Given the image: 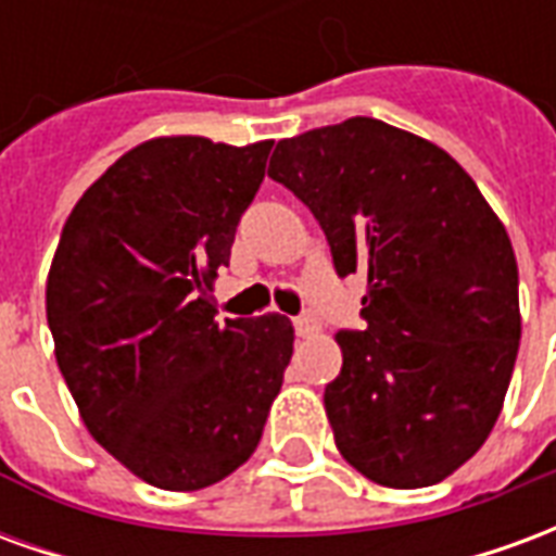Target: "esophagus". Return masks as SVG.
Returning a JSON list of instances; mask_svg holds the SVG:
<instances>
[{
  "label": "esophagus",
  "instance_id": "1",
  "mask_svg": "<svg viewBox=\"0 0 556 556\" xmlns=\"http://www.w3.org/2000/svg\"><path fill=\"white\" fill-rule=\"evenodd\" d=\"M294 330H298V337L309 339L315 337L321 327H318V318H313V315H301V318H294Z\"/></svg>",
  "mask_w": 556,
  "mask_h": 556
}]
</instances>
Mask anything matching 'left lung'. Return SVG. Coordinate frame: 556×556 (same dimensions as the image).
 <instances>
[{
	"label": "left lung",
	"instance_id": "8db88e82",
	"mask_svg": "<svg viewBox=\"0 0 556 556\" xmlns=\"http://www.w3.org/2000/svg\"><path fill=\"white\" fill-rule=\"evenodd\" d=\"M267 175L321 223L339 277L366 274V330L337 333L325 390L339 453L387 489L441 482L491 434L518 357L501 217L443 148L366 115L279 139Z\"/></svg>",
	"mask_w": 556,
	"mask_h": 556
}]
</instances>
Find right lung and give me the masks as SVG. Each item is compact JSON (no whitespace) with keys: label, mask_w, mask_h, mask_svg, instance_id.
<instances>
[{"label":"right lung","mask_w":556,"mask_h":556,"mask_svg":"<svg viewBox=\"0 0 556 556\" xmlns=\"http://www.w3.org/2000/svg\"><path fill=\"white\" fill-rule=\"evenodd\" d=\"M270 146L139 142L79 195L55 247V363L91 438L154 489L238 470L282 387L289 318L217 321L211 298Z\"/></svg>","instance_id":"add662e5"}]
</instances>
